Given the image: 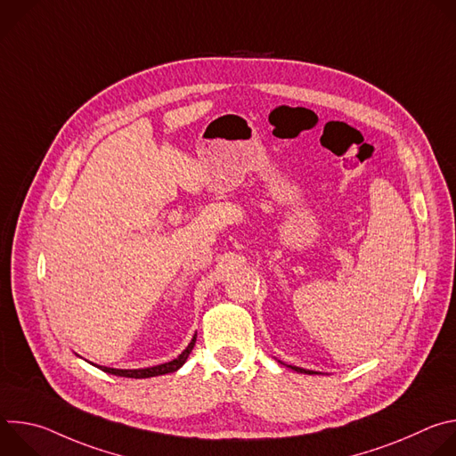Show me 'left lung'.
<instances>
[{
    "label": "left lung",
    "mask_w": 456,
    "mask_h": 456,
    "mask_svg": "<svg viewBox=\"0 0 456 456\" xmlns=\"http://www.w3.org/2000/svg\"><path fill=\"white\" fill-rule=\"evenodd\" d=\"M280 362H281V361H280ZM281 364H285V362H281ZM285 366H289L290 370H294V371H297V373H306V375L317 373V371H314V370H305V368H299V366H290V364H285Z\"/></svg>",
    "instance_id": "obj_1"
}]
</instances>
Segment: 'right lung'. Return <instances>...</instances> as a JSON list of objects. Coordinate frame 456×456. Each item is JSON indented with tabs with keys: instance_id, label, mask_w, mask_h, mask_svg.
<instances>
[{
	"instance_id": "add662e5",
	"label": "right lung",
	"mask_w": 456,
	"mask_h": 456,
	"mask_svg": "<svg viewBox=\"0 0 456 456\" xmlns=\"http://www.w3.org/2000/svg\"><path fill=\"white\" fill-rule=\"evenodd\" d=\"M194 343H197V334L192 336L191 343L187 345V348L173 361L164 362V364H157V366H150V368H139V370H120V368H110V366H97L102 371L110 373V375H118V377H129V379H150V377H157V375H166V373H173L178 368L183 366V362L187 361L191 350L194 348ZM94 364V362H92Z\"/></svg>"
}]
</instances>
